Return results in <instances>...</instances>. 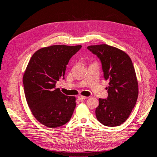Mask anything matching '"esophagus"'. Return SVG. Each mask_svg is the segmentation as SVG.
I'll use <instances>...</instances> for the list:
<instances>
[{
	"mask_svg": "<svg viewBox=\"0 0 157 157\" xmlns=\"http://www.w3.org/2000/svg\"><path fill=\"white\" fill-rule=\"evenodd\" d=\"M88 97L84 96H78V99H80V100H82V99H86Z\"/></svg>",
	"mask_w": 157,
	"mask_h": 157,
	"instance_id": "1",
	"label": "esophagus"
}]
</instances>
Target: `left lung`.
Wrapping results in <instances>:
<instances>
[{
    "instance_id": "1",
    "label": "left lung",
    "mask_w": 157,
    "mask_h": 157,
    "mask_svg": "<svg viewBox=\"0 0 157 157\" xmlns=\"http://www.w3.org/2000/svg\"><path fill=\"white\" fill-rule=\"evenodd\" d=\"M102 64L103 76L109 80L107 99H99L98 121L107 126H117L129 117L138 97V82L132 60L125 52L107 44L89 46Z\"/></svg>"
}]
</instances>
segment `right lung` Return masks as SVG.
Segmentation results:
<instances>
[{"mask_svg": "<svg viewBox=\"0 0 157 157\" xmlns=\"http://www.w3.org/2000/svg\"><path fill=\"white\" fill-rule=\"evenodd\" d=\"M81 45H52L37 50L30 59L23 77L26 100L36 119L54 128L69 121L76 107V98L65 96L56 83L64 78L71 57Z\"/></svg>", "mask_w": 157, "mask_h": 157, "instance_id": "add662e5", "label": "right lung"}]
</instances>
